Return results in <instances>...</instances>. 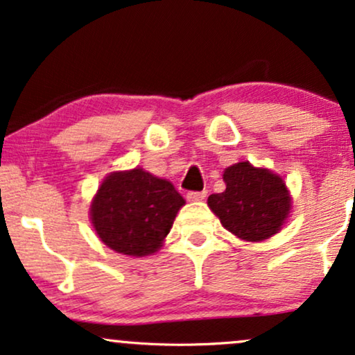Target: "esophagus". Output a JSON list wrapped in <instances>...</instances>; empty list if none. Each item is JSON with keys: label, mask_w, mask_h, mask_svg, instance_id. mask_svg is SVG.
Listing matches in <instances>:
<instances>
[{"label": "esophagus", "mask_w": 355, "mask_h": 355, "mask_svg": "<svg viewBox=\"0 0 355 355\" xmlns=\"http://www.w3.org/2000/svg\"><path fill=\"white\" fill-rule=\"evenodd\" d=\"M207 197V191L205 190H200V191H187V198H189L190 202H198V200H203V198Z\"/></svg>", "instance_id": "obj_1"}]
</instances>
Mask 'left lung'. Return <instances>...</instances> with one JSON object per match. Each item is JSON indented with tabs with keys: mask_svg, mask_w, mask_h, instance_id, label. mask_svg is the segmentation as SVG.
I'll use <instances>...</instances> for the list:
<instances>
[{
	"mask_svg": "<svg viewBox=\"0 0 355 355\" xmlns=\"http://www.w3.org/2000/svg\"><path fill=\"white\" fill-rule=\"evenodd\" d=\"M223 182L225 190L210 195L207 203L227 230L248 242H260L280 230L291 197L279 175L239 162L225 168Z\"/></svg>",
	"mask_w": 355,
	"mask_h": 355,
	"instance_id": "1",
	"label": "left lung"
}]
</instances>
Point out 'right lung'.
<instances>
[{"label": "right lung", "mask_w": 355, "mask_h": 355, "mask_svg": "<svg viewBox=\"0 0 355 355\" xmlns=\"http://www.w3.org/2000/svg\"><path fill=\"white\" fill-rule=\"evenodd\" d=\"M185 200L168 180L141 168L105 178L92 202V222L105 245L118 254L157 252Z\"/></svg>", "instance_id": "obj_1"}]
</instances>
